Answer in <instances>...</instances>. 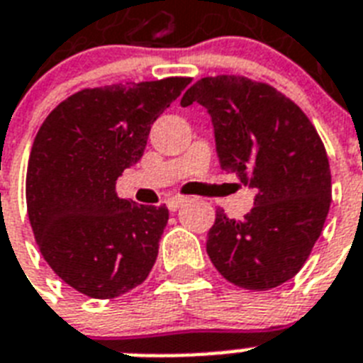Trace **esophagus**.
Masks as SVG:
<instances>
[{
	"label": "esophagus",
	"mask_w": 363,
	"mask_h": 363,
	"mask_svg": "<svg viewBox=\"0 0 363 363\" xmlns=\"http://www.w3.org/2000/svg\"><path fill=\"white\" fill-rule=\"evenodd\" d=\"M188 201V197H184V196H175V197H169V199H167L166 201V207L169 208V211L172 212H175L177 208L181 207V205H184V203Z\"/></svg>",
	"instance_id": "esophagus-1"
}]
</instances>
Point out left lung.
<instances>
[{"instance_id": "obj_1", "label": "left lung", "mask_w": 363, "mask_h": 363, "mask_svg": "<svg viewBox=\"0 0 363 363\" xmlns=\"http://www.w3.org/2000/svg\"><path fill=\"white\" fill-rule=\"evenodd\" d=\"M211 115L223 172L255 190L253 208L233 220L216 211L207 253L223 278L267 291L298 274L320 237L332 199L325 145L293 100L242 76L203 78L181 100Z\"/></svg>"}]
</instances>
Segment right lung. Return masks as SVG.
<instances>
[{
  "label": "right lung",
  "mask_w": 363,
  "mask_h": 363,
  "mask_svg": "<svg viewBox=\"0 0 363 363\" xmlns=\"http://www.w3.org/2000/svg\"><path fill=\"white\" fill-rule=\"evenodd\" d=\"M190 82L84 89L37 132L26 179L29 222L46 263L78 293L115 298L151 272L169 212L121 199L115 184L140 162L152 123Z\"/></svg>",
  "instance_id": "1"
}]
</instances>
